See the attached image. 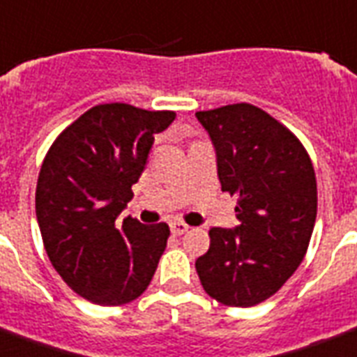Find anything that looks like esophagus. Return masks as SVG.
<instances>
[{"label": "esophagus", "instance_id": "1", "mask_svg": "<svg viewBox=\"0 0 357 357\" xmlns=\"http://www.w3.org/2000/svg\"><path fill=\"white\" fill-rule=\"evenodd\" d=\"M170 230H172V234H176V236H181V234H185L189 230V225H185L183 221H174L170 222Z\"/></svg>", "mask_w": 357, "mask_h": 357}]
</instances>
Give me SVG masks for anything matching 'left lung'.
<instances>
[{
	"instance_id": "8db88e82",
	"label": "left lung",
	"mask_w": 357,
	"mask_h": 357,
	"mask_svg": "<svg viewBox=\"0 0 357 357\" xmlns=\"http://www.w3.org/2000/svg\"><path fill=\"white\" fill-rule=\"evenodd\" d=\"M217 153L221 189L238 197L239 227L211 228L197 260L204 290L222 305L271 298L305 257L317 221V178L303 144L258 106L197 112Z\"/></svg>"
}]
</instances>
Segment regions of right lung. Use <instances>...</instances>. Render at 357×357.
<instances>
[{
  "label": "right lung",
  "instance_id": "obj_1",
  "mask_svg": "<svg viewBox=\"0 0 357 357\" xmlns=\"http://www.w3.org/2000/svg\"><path fill=\"white\" fill-rule=\"evenodd\" d=\"M176 112H149L125 102L97 105L73 121L48 149L35 190L46 255L78 296L97 305H123L153 279L167 249V222L146 227L116 219L132 198L153 135Z\"/></svg>",
  "mask_w": 357,
  "mask_h": 357
}]
</instances>
